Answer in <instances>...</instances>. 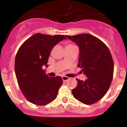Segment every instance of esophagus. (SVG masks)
<instances>
[{
    "label": "esophagus",
    "mask_w": 127,
    "mask_h": 127,
    "mask_svg": "<svg viewBox=\"0 0 127 127\" xmlns=\"http://www.w3.org/2000/svg\"><path fill=\"white\" fill-rule=\"evenodd\" d=\"M62 79H63V82H66L69 80V78L67 77V76H62Z\"/></svg>",
    "instance_id": "esophagus-1"
}]
</instances>
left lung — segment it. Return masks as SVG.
I'll use <instances>...</instances> for the list:
<instances>
[{"instance_id": "8db88e82", "label": "left lung", "mask_w": 127, "mask_h": 127, "mask_svg": "<svg viewBox=\"0 0 127 127\" xmlns=\"http://www.w3.org/2000/svg\"><path fill=\"white\" fill-rule=\"evenodd\" d=\"M79 47L78 66L86 76L83 81L76 79L77 86L72 93L76 99L86 105L100 100L112 82L114 64L110 51L104 43L91 34L66 35Z\"/></svg>"}]
</instances>
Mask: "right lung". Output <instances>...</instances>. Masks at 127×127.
I'll return each instance as SVG.
<instances>
[{
    "label": "right lung",
    "instance_id": "add662e5",
    "mask_svg": "<svg viewBox=\"0 0 127 127\" xmlns=\"http://www.w3.org/2000/svg\"><path fill=\"white\" fill-rule=\"evenodd\" d=\"M63 35L35 33L19 48L15 59V73L24 97L37 105H45L55 99L63 84L61 76L49 77L43 66L47 63L52 49L64 39Z\"/></svg>",
    "mask_w": 127,
    "mask_h": 127
}]
</instances>
